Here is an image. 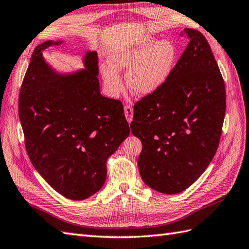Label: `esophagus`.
<instances>
[{"label": "esophagus", "mask_w": 249, "mask_h": 249, "mask_svg": "<svg viewBox=\"0 0 249 249\" xmlns=\"http://www.w3.org/2000/svg\"><path fill=\"white\" fill-rule=\"evenodd\" d=\"M124 115H125L126 120H128V123L131 124L133 120V107L131 106L124 107Z\"/></svg>", "instance_id": "obj_1"}]
</instances>
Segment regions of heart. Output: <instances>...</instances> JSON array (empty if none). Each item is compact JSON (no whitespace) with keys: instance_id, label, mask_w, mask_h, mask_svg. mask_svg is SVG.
Here are the masks:
<instances>
[{"instance_id":"obj_1","label":"heart","mask_w":249,"mask_h":249,"mask_svg":"<svg viewBox=\"0 0 249 249\" xmlns=\"http://www.w3.org/2000/svg\"><path fill=\"white\" fill-rule=\"evenodd\" d=\"M175 60V48L170 41L145 38L135 46H124L108 58L110 66L102 69V76L111 95L123 90L118 71L129 69L126 83L132 93L147 96L155 93L170 76Z\"/></svg>"}]
</instances>
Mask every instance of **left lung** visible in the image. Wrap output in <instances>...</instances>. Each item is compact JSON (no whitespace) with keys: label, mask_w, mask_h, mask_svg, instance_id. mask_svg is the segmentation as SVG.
I'll return each instance as SVG.
<instances>
[{"label":"left lung","mask_w":249,"mask_h":249,"mask_svg":"<svg viewBox=\"0 0 249 249\" xmlns=\"http://www.w3.org/2000/svg\"><path fill=\"white\" fill-rule=\"evenodd\" d=\"M186 50L155 93L134 106L133 135L141 139L139 173L152 189L177 195L209 166L226 111L225 84L207 40L186 28Z\"/></svg>","instance_id":"8db88e82"}]
</instances>
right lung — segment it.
<instances>
[{
    "mask_svg": "<svg viewBox=\"0 0 249 249\" xmlns=\"http://www.w3.org/2000/svg\"><path fill=\"white\" fill-rule=\"evenodd\" d=\"M35 48L19 95V117L29 160L64 197L82 201L107 178V161L130 134L119 100L100 94L98 56L87 52L84 69L61 74Z\"/></svg>",
    "mask_w": 249,
    "mask_h": 249,
    "instance_id": "right-lung-1",
    "label": "right lung"
}]
</instances>
